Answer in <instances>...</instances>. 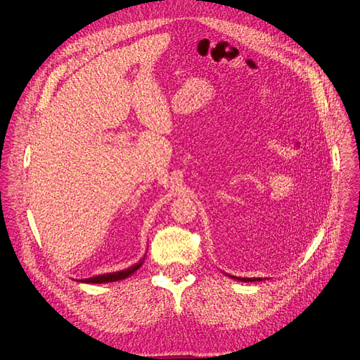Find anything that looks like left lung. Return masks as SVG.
Here are the masks:
<instances>
[{
	"label": "left lung",
	"instance_id": "1",
	"mask_svg": "<svg viewBox=\"0 0 360 360\" xmlns=\"http://www.w3.org/2000/svg\"><path fill=\"white\" fill-rule=\"evenodd\" d=\"M238 280H242V281H255V280H259V278H238Z\"/></svg>",
	"mask_w": 360,
	"mask_h": 360
}]
</instances>
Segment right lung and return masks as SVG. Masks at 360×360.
I'll use <instances>...</instances> for the list:
<instances>
[{
	"mask_svg": "<svg viewBox=\"0 0 360 360\" xmlns=\"http://www.w3.org/2000/svg\"><path fill=\"white\" fill-rule=\"evenodd\" d=\"M144 258L137 262L136 266H132L127 270H122V271H117V273H109V274H101V276H94V277H90V278H83L80 281H84V283H109V281H118V280H122V278H127L128 276H131L134 271H137L141 264H143Z\"/></svg>",
	"mask_w": 360,
	"mask_h": 360,
	"instance_id": "right-lung-1",
	"label": "right lung"
}]
</instances>
